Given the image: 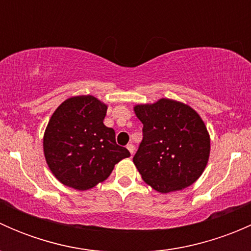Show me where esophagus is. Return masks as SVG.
I'll return each instance as SVG.
<instances>
[{"label": "esophagus", "instance_id": "obj_1", "mask_svg": "<svg viewBox=\"0 0 251 251\" xmlns=\"http://www.w3.org/2000/svg\"><path fill=\"white\" fill-rule=\"evenodd\" d=\"M126 148L128 149V151H130V153H131V155H133V153H135V146H133L132 143H128Z\"/></svg>", "mask_w": 251, "mask_h": 251}]
</instances>
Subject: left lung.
Wrapping results in <instances>:
<instances>
[{
    "mask_svg": "<svg viewBox=\"0 0 251 251\" xmlns=\"http://www.w3.org/2000/svg\"><path fill=\"white\" fill-rule=\"evenodd\" d=\"M133 110L143 124V140L133 156L143 181L159 193L193 184L210 155V136L199 114L169 98L137 104Z\"/></svg>",
    "mask_w": 251,
    "mask_h": 251,
    "instance_id": "8db88e82",
    "label": "left lung"
}]
</instances>
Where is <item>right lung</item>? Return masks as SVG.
I'll use <instances>...</instances> for the list:
<instances>
[{"mask_svg":"<svg viewBox=\"0 0 251 251\" xmlns=\"http://www.w3.org/2000/svg\"><path fill=\"white\" fill-rule=\"evenodd\" d=\"M108 105L93 96L65 100L50 116L44 135L46 163L64 186L87 191L109 177L130 151L103 124Z\"/></svg>","mask_w":251,"mask_h":251,"instance_id":"add662e5","label":"right lung"}]
</instances>
